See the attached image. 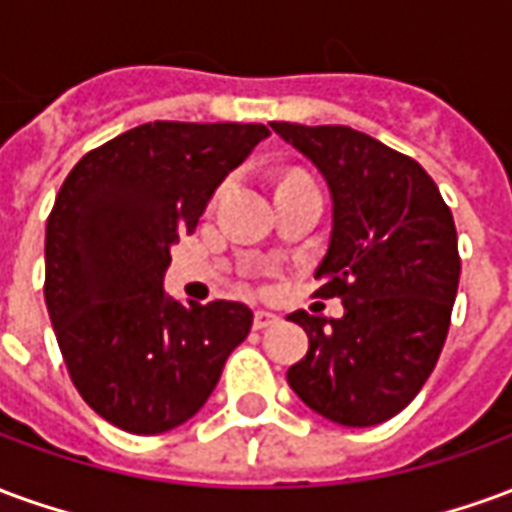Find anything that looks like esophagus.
Masks as SVG:
<instances>
[{"label": "esophagus", "instance_id": "obj_1", "mask_svg": "<svg viewBox=\"0 0 512 512\" xmlns=\"http://www.w3.org/2000/svg\"><path fill=\"white\" fill-rule=\"evenodd\" d=\"M279 323V318L274 312H266V310H257L255 312V329H268V326H274Z\"/></svg>", "mask_w": 512, "mask_h": 512}]
</instances>
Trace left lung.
I'll list each match as a JSON object with an SVG mask.
<instances>
[{
    "mask_svg": "<svg viewBox=\"0 0 512 512\" xmlns=\"http://www.w3.org/2000/svg\"><path fill=\"white\" fill-rule=\"evenodd\" d=\"M332 194V235L315 279L343 318L288 315L310 351L288 370L307 406L345 428L392 419L439 362L461 279L455 222L414 158L348 126L271 123Z\"/></svg>",
    "mask_w": 512,
    "mask_h": 512,
    "instance_id": "1",
    "label": "left lung"
}]
</instances>
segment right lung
Returning <instances> with one entry per match:
<instances>
[{
    "label": "right lung",
    "mask_w": 512,
    "mask_h": 512,
    "mask_svg": "<svg viewBox=\"0 0 512 512\" xmlns=\"http://www.w3.org/2000/svg\"><path fill=\"white\" fill-rule=\"evenodd\" d=\"M271 134L257 123L136 126L71 169L46 222V307L73 386L98 417L153 436L191 419L252 329L238 301L164 293L169 246Z\"/></svg>",
    "instance_id": "right-lung-1"
}]
</instances>
